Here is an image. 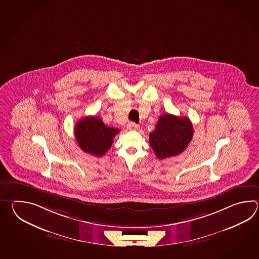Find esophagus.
<instances>
[{"label": "esophagus", "mask_w": 259, "mask_h": 259, "mask_svg": "<svg viewBox=\"0 0 259 259\" xmlns=\"http://www.w3.org/2000/svg\"><path fill=\"white\" fill-rule=\"evenodd\" d=\"M127 128H128V130H132V131H135V130L139 128V125H137V124L134 123V122H130V123L127 124Z\"/></svg>", "instance_id": "esophagus-1"}]
</instances>
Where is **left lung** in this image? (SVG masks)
Masks as SVG:
<instances>
[{
  "label": "left lung",
  "mask_w": 259,
  "mask_h": 259,
  "mask_svg": "<svg viewBox=\"0 0 259 259\" xmlns=\"http://www.w3.org/2000/svg\"><path fill=\"white\" fill-rule=\"evenodd\" d=\"M193 135L192 122L186 116L165 114L158 118L149 143L156 157L164 159L182 154L187 148Z\"/></svg>",
  "instance_id": "8db88e82"
}]
</instances>
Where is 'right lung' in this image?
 <instances>
[{
	"label": "right lung",
	"instance_id": "obj_1",
	"mask_svg": "<svg viewBox=\"0 0 259 259\" xmlns=\"http://www.w3.org/2000/svg\"><path fill=\"white\" fill-rule=\"evenodd\" d=\"M78 146L85 153L102 156L111 148L118 128L107 127L98 116H85L74 127Z\"/></svg>",
	"mask_w": 259,
	"mask_h": 259
}]
</instances>
